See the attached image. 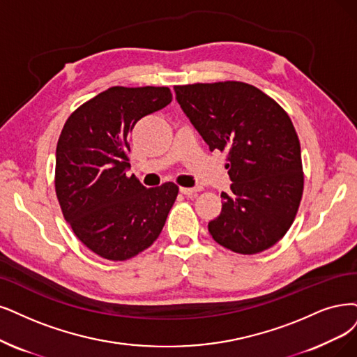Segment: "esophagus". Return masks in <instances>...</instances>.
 Listing matches in <instances>:
<instances>
[{
  "label": "esophagus",
  "instance_id": "34e87169",
  "mask_svg": "<svg viewBox=\"0 0 357 357\" xmlns=\"http://www.w3.org/2000/svg\"><path fill=\"white\" fill-rule=\"evenodd\" d=\"M202 188L200 187H195V188H181L179 191H181V194H183V195H192V194H195V192H199Z\"/></svg>",
  "mask_w": 357,
  "mask_h": 357
}]
</instances>
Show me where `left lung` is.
<instances>
[{
  "instance_id": "8db88e82",
  "label": "left lung",
  "mask_w": 357,
  "mask_h": 357,
  "mask_svg": "<svg viewBox=\"0 0 357 357\" xmlns=\"http://www.w3.org/2000/svg\"><path fill=\"white\" fill-rule=\"evenodd\" d=\"M176 101L210 151L228 154L231 191L208 222L213 240L240 255L278 243L291 227L303 194L297 132L281 105L236 81L175 86Z\"/></svg>"
}]
</instances>
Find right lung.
<instances>
[{
  "instance_id": "1",
  "label": "right lung",
  "mask_w": 357,
  "mask_h": 357,
  "mask_svg": "<svg viewBox=\"0 0 357 357\" xmlns=\"http://www.w3.org/2000/svg\"><path fill=\"white\" fill-rule=\"evenodd\" d=\"M172 101L167 86H112L66 121L56 150V194L64 219L91 252L126 260L160 235L179 188H145L126 176L128 135Z\"/></svg>"
}]
</instances>
